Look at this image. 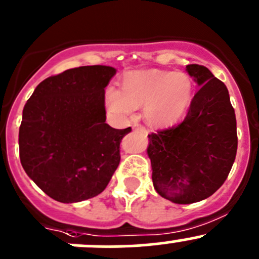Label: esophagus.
I'll return each instance as SVG.
<instances>
[{"mask_svg":"<svg viewBox=\"0 0 259 259\" xmlns=\"http://www.w3.org/2000/svg\"><path fill=\"white\" fill-rule=\"evenodd\" d=\"M133 130H145V127L140 124H135L134 126H133Z\"/></svg>","mask_w":259,"mask_h":259,"instance_id":"esophagus-1","label":"esophagus"}]
</instances>
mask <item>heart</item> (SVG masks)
<instances>
[{
  "label": "heart",
  "mask_w": 259,
  "mask_h": 259,
  "mask_svg": "<svg viewBox=\"0 0 259 259\" xmlns=\"http://www.w3.org/2000/svg\"><path fill=\"white\" fill-rule=\"evenodd\" d=\"M192 90L191 78L181 72L133 71L122 78V90L106 87L105 102L117 115H129L135 107L144 106V117L149 124L167 126L187 111Z\"/></svg>",
  "instance_id": "obj_1"
}]
</instances>
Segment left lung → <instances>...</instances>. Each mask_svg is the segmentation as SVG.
<instances>
[{
  "label": "left lung",
  "mask_w": 259,
  "mask_h": 259,
  "mask_svg": "<svg viewBox=\"0 0 259 259\" xmlns=\"http://www.w3.org/2000/svg\"><path fill=\"white\" fill-rule=\"evenodd\" d=\"M186 69L201 87L185 120L148 135L153 185L176 204L201 201L219 190L238 148L237 119L227 86L206 67L188 64Z\"/></svg>",
  "instance_id": "left-lung-1"
}]
</instances>
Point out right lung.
I'll use <instances>...</instances> for the list:
<instances>
[{
    "mask_svg": "<svg viewBox=\"0 0 259 259\" xmlns=\"http://www.w3.org/2000/svg\"><path fill=\"white\" fill-rule=\"evenodd\" d=\"M116 69L84 66L40 82L19 130L25 172L59 202H79L106 188L120 163V143L132 127L105 122V87Z\"/></svg>",
    "mask_w": 259,
    "mask_h": 259,
    "instance_id": "obj_1",
    "label": "right lung"
}]
</instances>
